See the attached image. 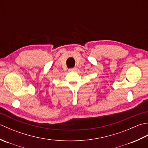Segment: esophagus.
I'll use <instances>...</instances> for the list:
<instances>
[{"instance_id":"1","label":"esophagus","mask_w":148,"mask_h":148,"mask_svg":"<svg viewBox=\"0 0 148 148\" xmlns=\"http://www.w3.org/2000/svg\"><path fill=\"white\" fill-rule=\"evenodd\" d=\"M69 71L72 72V71H76V68H72V69H69Z\"/></svg>"}]
</instances>
